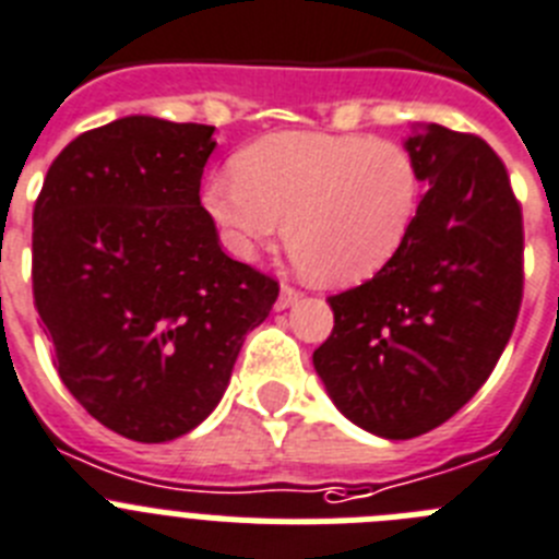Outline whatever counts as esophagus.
Listing matches in <instances>:
<instances>
[{
	"label": "esophagus",
	"instance_id": "1",
	"mask_svg": "<svg viewBox=\"0 0 559 559\" xmlns=\"http://www.w3.org/2000/svg\"><path fill=\"white\" fill-rule=\"evenodd\" d=\"M300 300V293L298 289H295V286H281V293H278V300H275V309H278V312H284V309H289V307H295V304H298Z\"/></svg>",
	"mask_w": 559,
	"mask_h": 559
}]
</instances>
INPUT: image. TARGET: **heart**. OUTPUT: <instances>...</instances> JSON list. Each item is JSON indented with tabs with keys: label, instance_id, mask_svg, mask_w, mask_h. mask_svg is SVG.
<instances>
[{
	"label": "heart",
	"instance_id": "b5f03b06",
	"mask_svg": "<svg viewBox=\"0 0 559 559\" xmlns=\"http://www.w3.org/2000/svg\"><path fill=\"white\" fill-rule=\"evenodd\" d=\"M419 202L414 154L366 134H266L205 186L233 255L255 259L286 227L295 264L332 286L380 273L405 247Z\"/></svg>",
	"mask_w": 559,
	"mask_h": 559
}]
</instances>
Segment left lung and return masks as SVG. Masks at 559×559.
Returning a JSON list of instances; mask_svg holds the SVG:
<instances>
[{
    "mask_svg": "<svg viewBox=\"0 0 559 559\" xmlns=\"http://www.w3.org/2000/svg\"><path fill=\"white\" fill-rule=\"evenodd\" d=\"M405 148L427 193L405 247L329 298L312 354L340 414L382 439L448 421L487 382L523 298V216L501 157L475 134L414 126Z\"/></svg>",
    "mask_w": 559,
    "mask_h": 559,
    "instance_id": "obj_1",
    "label": "left lung"
}]
</instances>
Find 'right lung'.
<instances>
[{"label": "right lung", "mask_w": 559, "mask_h": 559, "mask_svg": "<svg viewBox=\"0 0 559 559\" xmlns=\"http://www.w3.org/2000/svg\"><path fill=\"white\" fill-rule=\"evenodd\" d=\"M213 126L129 115L52 159L33 211V298L58 377L132 441H171L225 394L278 284L219 247L199 182Z\"/></svg>", "instance_id": "right-lung-1"}]
</instances>
